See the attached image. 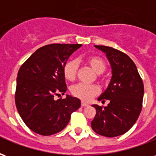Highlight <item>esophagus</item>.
I'll use <instances>...</instances> for the list:
<instances>
[{"label":"esophagus","instance_id":"esophagus-1","mask_svg":"<svg viewBox=\"0 0 156 156\" xmlns=\"http://www.w3.org/2000/svg\"><path fill=\"white\" fill-rule=\"evenodd\" d=\"M88 104L87 103H85V102H82L81 103V106L82 107H86V106H88Z\"/></svg>","mask_w":156,"mask_h":156}]
</instances>
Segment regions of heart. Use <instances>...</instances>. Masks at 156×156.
I'll use <instances>...</instances> for the list:
<instances>
[{
	"label": "heart",
	"instance_id": "b5f03b06",
	"mask_svg": "<svg viewBox=\"0 0 156 156\" xmlns=\"http://www.w3.org/2000/svg\"><path fill=\"white\" fill-rule=\"evenodd\" d=\"M86 62L97 73H102L107 68V63L104 58L99 56H89L86 58ZM78 72V62L75 60H68L62 67V73L64 78L68 81H73ZM99 88L94 84H85L79 83L71 88L72 94L83 101H89L98 94Z\"/></svg>",
	"mask_w": 156,
	"mask_h": 156
}]
</instances>
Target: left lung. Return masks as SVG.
<instances>
[{
    "label": "left lung",
    "instance_id": "obj_1",
    "mask_svg": "<svg viewBox=\"0 0 156 156\" xmlns=\"http://www.w3.org/2000/svg\"><path fill=\"white\" fill-rule=\"evenodd\" d=\"M105 51L112 67V78L108 88L98 98L108 106L93 105L96 115L91 122L93 130L106 137H116L130 129L142 109L144 83L137 68L127 54L111 47L98 46Z\"/></svg>",
    "mask_w": 156,
    "mask_h": 156
}]
</instances>
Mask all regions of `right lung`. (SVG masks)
<instances>
[{
    "instance_id": "obj_1",
    "label": "right lung",
    "mask_w": 156,
    "mask_h": 156,
    "mask_svg": "<svg viewBox=\"0 0 156 156\" xmlns=\"http://www.w3.org/2000/svg\"><path fill=\"white\" fill-rule=\"evenodd\" d=\"M82 44L53 43L38 48L21 66L17 73L16 106L26 125L41 135L62 130L73 112L81 106L80 100L67 95L62 67L70 55Z\"/></svg>"
}]
</instances>
